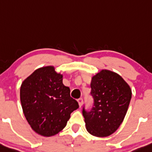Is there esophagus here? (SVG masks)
Instances as JSON below:
<instances>
[{
    "mask_svg": "<svg viewBox=\"0 0 152 152\" xmlns=\"http://www.w3.org/2000/svg\"><path fill=\"white\" fill-rule=\"evenodd\" d=\"M78 105H79V107H81L82 104H83V99L82 98H79V99H78Z\"/></svg>",
    "mask_w": 152,
    "mask_h": 152,
    "instance_id": "esophagus-1",
    "label": "esophagus"
}]
</instances>
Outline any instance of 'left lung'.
Masks as SVG:
<instances>
[{"instance_id":"1","label":"left lung","mask_w":152,"mask_h":152,"mask_svg":"<svg viewBox=\"0 0 152 152\" xmlns=\"http://www.w3.org/2000/svg\"><path fill=\"white\" fill-rule=\"evenodd\" d=\"M91 88L94 105L90 111L83 108L86 129L98 137L110 136L125 118L131 88L120 75L109 70H101L93 76Z\"/></svg>"}]
</instances>
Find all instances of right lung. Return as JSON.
<instances>
[{
    "mask_svg": "<svg viewBox=\"0 0 152 152\" xmlns=\"http://www.w3.org/2000/svg\"><path fill=\"white\" fill-rule=\"evenodd\" d=\"M62 78L54 66H48L37 69L21 85L24 115L32 129L42 136L58 134L66 127L71 113L78 108Z\"/></svg>",
    "mask_w": 152,
    "mask_h": 152,
    "instance_id": "add662e5",
    "label": "right lung"
}]
</instances>
